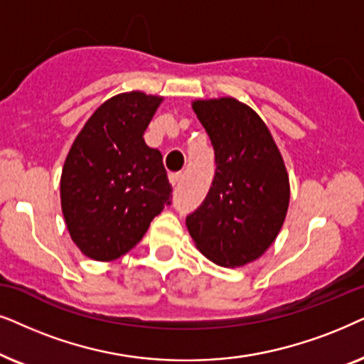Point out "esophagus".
<instances>
[{
    "label": "esophagus",
    "mask_w": 364,
    "mask_h": 364,
    "mask_svg": "<svg viewBox=\"0 0 364 364\" xmlns=\"http://www.w3.org/2000/svg\"><path fill=\"white\" fill-rule=\"evenodd\" d=\"M181 178H183L181 173H171L169 174V183H171L173 186H178L179 183H181Z\"/></svg>",
    "instance_id": "1"
}]
</instances>
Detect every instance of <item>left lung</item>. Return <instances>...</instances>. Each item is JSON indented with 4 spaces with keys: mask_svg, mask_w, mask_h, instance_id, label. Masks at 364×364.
Masks as SVG:
<instances>
[{
    "mask_svg": "<svg viewBox=\"0 0 364 364\" xmlns=\"http://www.w3.org/2000/svg\"><path fill=\"white\" fill-rule=\"evenodd\" d=\"M215 149L205 201L186 216L196 248L220 266H245L273 245L287 218L289 179L263 119L235 98L193 101Z\"/></svg>",
    "mask_w": 364,
    "mask_h": 364,
    "instance_id": "8db88e82",
    "label": "left lung"
}]
</instances>
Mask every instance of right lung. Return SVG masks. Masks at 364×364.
Here are the masks:
<instances>
[{
	"label": "right lung",
	"instance_id": "obj_1",
	"mask_svg": "<svg viewBox=\"0 0 364 364\" xmlns=\"http://www.w3.org/2000/svg\"><path fill=\"white\" fill-rule=\"evenodd\" d=\"M161 96L116 95L86 121L61 173V210L81 253L111 261L136 246L171 205L163 156L144 143Z\"/></svg>",
	"mask_w": 364,
	"mask_h": 364
}]
</instances>
